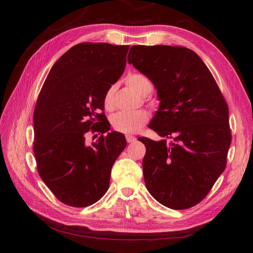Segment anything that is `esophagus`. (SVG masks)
<instances>
[{"label": "esophagus", "mask_w": 253, "mask_h": 253, "mask_svg": "<svg viewBox=\"0 0 253 253\" xmlns=\"http://www.w3.org/2000/svg\"><path fill=\"white\" fill-rule=\"evenodd\" d=\"M126 140H127L128 143H132V142L136 141V137L130 136V135H127V136H126Z\"/></svg>", "instance_id": "esophagus-1"}]
</instances>
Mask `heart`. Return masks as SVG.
Returning <instances> with one entry per match:
<instances>
[{
  "label": "heart",
  "mask_w": 253,
  "mask_h": 253,
  "mask_svg": "<svg viewBox=\"0 0 253 253\" xmlns=\"http://www.w3.org/2000/svg\"><path fill=\"white\" fill-rule=\"evenodd\" d=\"M125 83L138 94L146 96L151 105H155V101L150 99L148 95L152 92L153 84L146 75L140 73L129 74L125 78ZM114 87H111L107 89L104 94L103 105L107 111H111L114 107ZM149 120V113L144 110H140L136 112H118L112 116L111 123L114 130L130 135V133H136L140 130Z\"/></svg>",
  "instance_id": "b5f03b06"
}]
</instances>
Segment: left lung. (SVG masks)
Listing matches in <instances>:
<instances>
[{
	"label": "left lung",
	"mask_w": 253,
	"mask_h": 253,
	"mask_svg": "<svg viewBox=\"0 0 253 253\" xmlns=\"http://www.w3.org/2000/svg\"><path fill=\"white\" fill-rule=\"evenodd\" d=\"M128 62L151 80L161 100L149 128L164 140L138 139L147 150V189L169 209L195 207L226 168L232 142L226 100L206 64L187 47L133 45Z\"/></svg>",
	"instance_id": "left-lung-1"
}]
</instances>
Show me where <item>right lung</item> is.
Masks as SVG:
<instances>
[{
    "instance_id": "add662e5",
    "label": "right lung",
    "mask_w": 253,
    "mask_h": 253,
    "mask_svg": "<svg viewBox=\"0 0 253 253\" xmlns=\"http://www.w3.org/2000/svg\"><path fill=\"white\" fill-rule=\"evenodd\" d=\"M129 45L83 42L53 65L34 112V153L41 179L58 200L74 208L99 201L126 138L110 130L104 115L107 89L125 71ZM101 136L91 145L85 135Z\"/></svg>"
}]
</instances>
